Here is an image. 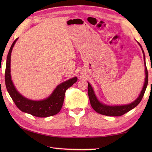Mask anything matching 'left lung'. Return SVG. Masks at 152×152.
Wrapping results in <instances>:
<instances>
[{
    "label": "left lung",
    "instance_id": "obj_1",
    "mask_svg": "<svg viewBox=\"0 0 152 152\" xmlns=\"http://www.w3.org/2000/svg\"><path fill=\"white\" fill-rule=\"evenodd\" d=\"M138 44L140 45V46L142 48L141 45L139 43H138ZM142 53L144 55V65L146 66V68H145V74H146V78H145V82H144L143 88L142 89L140 94L139 95V96H138V97L135 100L134 102L130 103L129 104L121 105V106L106 105L104 104H102V103H101L97 99L91 86L90 85V83L89 82H88V96L89 98L90 103H91V105L92 106V108L94 109L95 111L99 113V114L105 115L121 116L122 115L125 114V113L130 111L131 110L136 107V106L140 102L141 100L142 99L145 91H146V89L148 82V70L146 65V61H145V55H144V52L142 48Z\"/></svg>",
    "mask_w": 152,
    "mask_h": 152
}]
</instances>
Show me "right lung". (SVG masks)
<instances>
[{
	"label": "right lung",
	"mask_w": 152,
	"mask_h": 152,
	"mask_svg": "<svg viewBox=\"0 0 152 152\" xmlns=\"http://www.w3.org/2000/svg\"><path fill=\"white\" fill-rule=\"evenodd\" d=\"M17 40L18 38H16L12 44L6 59L5 84L9 95L16 106L22 112L40 118H46L57 114L62 108L66 89L76 82L78 78L74 77L61 83L57 86L50 96L42 101H32L24 97L16 90L13 84L10 74L11 53Z\"/></svg>",
	"instance_id": "obj_1"
}]
</instances>
